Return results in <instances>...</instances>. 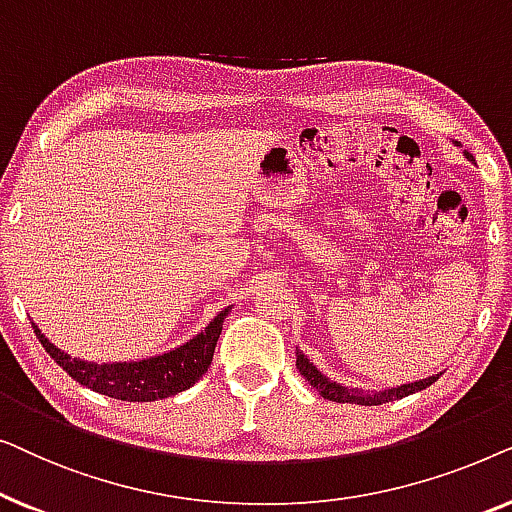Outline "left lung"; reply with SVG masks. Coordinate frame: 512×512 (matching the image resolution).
Returning a JSON list of instances; mask_svg holds the SVG:
<instances>
[{
	"label": "left lung",
	"instance_id": "obj_1",
	"mask_svg": "<svg viewBox=\"0 0 512 512\" xmlns=\"http://www.w3.org/2000/svg\"><path fill=\"white\" fill-rule=\"evenodd\" d=\"M464 156L473 160V156L468 151H464ZM296 366H298V373L303 375L305 380L310 382L312 387L317 389L321 396L328 398V401H335V403L382 405V403L398 401V398L410 396V394H415V391H422L426 387H431V384L438 380V375H431V377H426V380L401 384V387H391V389H384V391H368V394H366V391H361V389H347V387H342V384H338V382L328 380V377L321 373V370L314 366V363L307 359V356L300 352V349H296Z\"/></svg>",
	"mask_w": 512,
	"mask_h": 512
}]
</instances>
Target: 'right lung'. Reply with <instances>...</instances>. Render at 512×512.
I'll return each instance as SVG.
<instances>
[{
  "instance_id": "obj_1",
  "label": "right lung",
  "mask_w": 512,
  "mask_h": 512,
  "mask_svg": "<svg viewBox=\"0 0 512 512\" xmlns=\"http://www.w3.org/2000/svg\"><path fill=\"white\" fill-rule=\"evenodd\" d=\"M233 307H226L200 331L193 340L184 345L170 349V352L149 356L139 361H116V363H93L81 361L62 352L39 331V326L32 321L34 333L51 359L65 370V373L83 387L97 391V394L118 398V401H163L167 396L179 394L193 387L207 368L212 366V356L216 340H219L223 319Z\"/></svg>"
}]
</instances>
